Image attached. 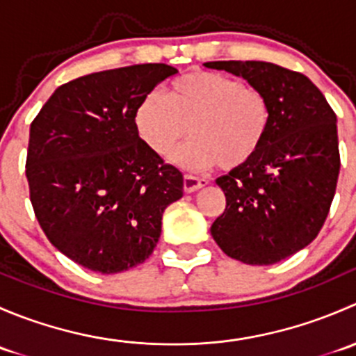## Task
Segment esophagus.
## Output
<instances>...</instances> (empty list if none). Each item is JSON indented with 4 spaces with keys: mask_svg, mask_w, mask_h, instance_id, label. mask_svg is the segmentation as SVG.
I'll use <instances>...</instances> for the list:
<instances>
[{
    "mask_svg": "<svg viewBox=\"0 0 356 356\" xmlns=\"http://www.w3.org/2000/svg\"><path fill=\"white\" fill-rule=\"evenodd\" d=\"M207 184H208L207 179L196 177V175H191V174L184 175V191L186 193H195V191H198V189L204 188Z\"/></svg>",
    "mask_w": 356,
    "mask_h": 356,
    "instance_id": "34e87169",
    "label": "esophagus"
}]
</instances>
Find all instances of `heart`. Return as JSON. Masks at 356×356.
<instances>
[{"mask_svg": "<svg viewBox=\"0 0 356 356\" xmlns=\"http://www.w3.org/2000/svg\"><path fill=\"white\" fill-rule=\"evenodd\" d=\"M270 124V102L260 89L204 70L172 81L165 98L158 92L143 96L134 111L139 138L156 155L191 132L195 138L172 155L175 163L191 168L246 167L264 148Z\"/></svg>", "mask_w": 356, "mask_h": 356, "instance_id": "1", "label": "heart"}]
</instances>
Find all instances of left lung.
Masks as SVG:
<instances>
[{
    "mask_svg": "<svg viewBox=\"0 0 356 356\" xmlns=\"http://www.w3.org/2000/svg\"><path fill=\"white\" fill-rule=\"evenodd\" d=\"M248 81L270 102L267 141L251 163L218 177L225 210L211 236L227 257L272 265L317 238L339 175L336 113L300 72L268 62H208Z\"/></svg>",
    "mask_w": 356,
    "mask_h": 356,
    "instance_id": "obj_1",
    "label": "left lung"
}]
</instances>
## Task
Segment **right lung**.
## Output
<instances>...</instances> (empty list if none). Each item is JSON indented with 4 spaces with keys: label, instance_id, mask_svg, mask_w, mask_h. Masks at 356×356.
<instances>
[{
    "label": "right lung",
    "instance_id": "right-lung-1",
    "mask_svg": "<svg viewBox=\"0 0 356 356\" xmlns=\"http://www.w3.org/2000/svg\"><path fill=\"white\" fill-rule=\"evenodd\" d=\"M177 68L143 63L60 86L31 124L25 175L35 218L65 257L117 274L155 250L161 215L182 198V174L139 138L143 96Z\"/></svg>",
    "mask_w": 356,
    "mask_h": 356
}]
</instances>
